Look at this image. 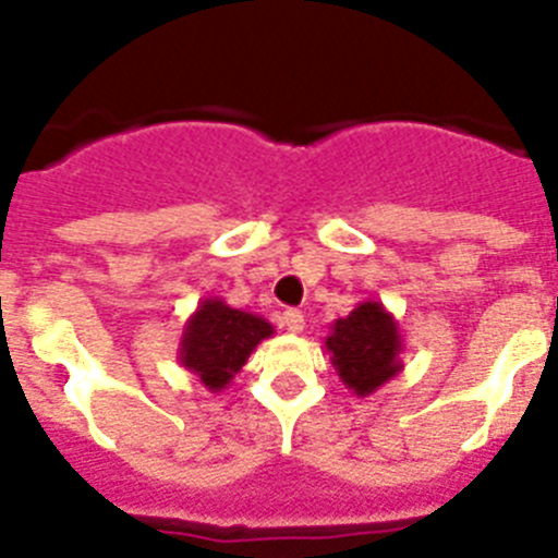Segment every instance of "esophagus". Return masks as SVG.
Listing matches in <instances>:
<instances>
[{
	"mask_svg": "<svg viewBox=\"0 0 558 558\" xmlns=\"http://www.w3.org/2000/svg\"><path fill=\"white\" fill-rule=\"evenodd\" d=\"M282 324H284V329H288V332L299 335L304 329V315L299 313V310H284Z\"/></svg>",
	"mask_w": 558,
	"mask_h": 558,
	"instance_id": "esophagus-1",
	"label": "esophagus"
}]
</instances>
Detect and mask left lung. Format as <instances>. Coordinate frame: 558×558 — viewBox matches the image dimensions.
<instances>
[{"label": "left lung", "instance_id": "1", "mask_svg": "<svg viewBox=\"0 0 558 558\" xmlns=\"http://www.w3.org/2000/svg\"><path fill=\"white\" fill-rule=\"evenodd\" d=\"M324 349L340 383L357 397H368L405 368L399 322L374 299L360 302L347 318H338L324 338Z\"/></svg>", "mask_w": 558, "mask_h": 558}]
</instances>
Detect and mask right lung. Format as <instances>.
<instances>
[{
    "label": "right lung",
    "instance_id": "1",
    "mask_svg": "<svg viewBox=\"0 0 558 558\" xmlns=\"http://www.w3.org/2000/svg\"><path fill=\"white\" fill-rule=\"evenodd\" d=\"M274 332L263 315L234 310L218 295H206L186 318L179 363L198 377L206 391L218 393L229 388L234 374L248 363L251 352Z\"/></svg>",
    "mask_w": 558,
    "mask_h": 558
}]
</instances>
